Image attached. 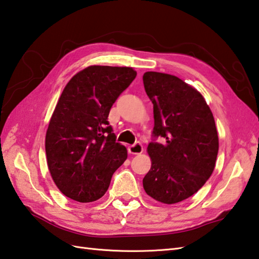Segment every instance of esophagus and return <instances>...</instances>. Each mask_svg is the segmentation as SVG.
<instances>
[{"label": "esophagus", "mask_w": 259, "mask_h": 259, "mask_svg": "<svg viewBox=\"0 0 259 259\" xmlns=\"http://www.w3.org/2000/svg\"><path fill=\"white\" fill-rule=\"evenodd\" d=\"M142 152H143V145L140 142H136L133 145L128 146V153L131 154H141Z\"/></svg>", "instance_id": "1"}]
</instances>
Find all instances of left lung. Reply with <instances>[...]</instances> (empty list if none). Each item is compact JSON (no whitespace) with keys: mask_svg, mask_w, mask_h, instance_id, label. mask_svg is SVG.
I'll return each mask as SVG.
<instances>
[{"mask_svg":"<svg viewBox=\"0 0 259 259\" xmlns=\"http://www.w3.org/2000/svg\"><path fill=\"white\" fill-rule=\"evenodd\" d=\"M143 82L154 114L153 141L147 146L152 166L143 187L157 201L180 202L213 172L219 149L213 115L202 95L180 78L147 71Z\"/></svg>","mask_w":259,"mask_h":259,"instance_id":"obj_1","label":"left lung"}]
</instances>
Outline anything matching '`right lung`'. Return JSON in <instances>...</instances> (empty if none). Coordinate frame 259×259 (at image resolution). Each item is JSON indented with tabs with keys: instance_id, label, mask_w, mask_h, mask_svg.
Returning a JSON list of instances; mask_svg holds the SVG:
<instances>
[{
	"instance_id": "right-lung-1",
	"label": "right lung",
	"mask_w": 259,
	"mask_h": 259,
	"mask_svg": "<svg viewBox=\"0 0 259 259\" xmlns=\"http://www.w3.org/2000/svg\"><path fill=\"white\" fill-rule=\"evenodd\" d=\"M135 77L130 67L91 66L63 89L47 131L46 154L51 177L66 197L96 201L127 159V150L116 142L107 119Z\"/></svg>"
}]
</instances>
